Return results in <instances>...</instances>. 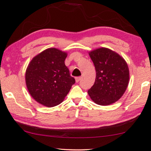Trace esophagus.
I'll list each match as a JSON object with an SVG mask.
<instances>
[{
	"label": "esophagus",
	"instance_id": "esophagus-1",
	"mask_svg": "<svg viewBox=\"0 0 151 151\" xmlns=\"http://www.w3.org/2000/svg\"><path fill=\"white\" fill-rule=\"evenodd\" d=\"M81 79H82V78H81V77H76V82H79Z\"/></svg>",
	"mask_w": 151,
	"mask_h": 151
}]
</instances>
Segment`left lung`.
I'll list each match as a JSON object with an SVG mask.
<instances>
[{"label": "left lung", "instance_id": "left-lung-1", "mask_svg": "<svg viewBox=\"0 0 151 151\" xmlns=\"http://www.w3.org/2000/svg\"><path fill=\"white\" fill-rule=\"evenodd\" d=\"M96 70L93 86L88 91L91 99L100 106H108L123 95L129 84V71L125 60L106 47L89 52Z\"/></svg>", "mask_w": 151, "mask_h": 151}]
</instances>
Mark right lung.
Instances as JSON below:
<instances>
[{"label": "right lung", "instance_id": "right-lung-1", "mask_svg": "<svg viewBox=\"0 0 151 151\" xmlns=\"http://www.w3.org/2000/svg\"><path fill=\"white\" fill-rule=\"evenodd\" d=\"M67 52L55 47L43 50L28 64L26 84L31 97L46 107L60 104L75 84L65 64Z\"/></svg>", "mask_w": 151, "mask_h": 151}]
</instances>
